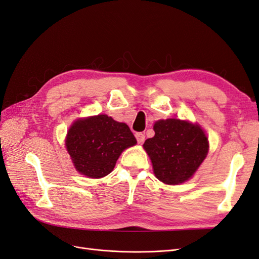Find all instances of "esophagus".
Returning <instances> with one entry per match:
<instances>
[{"instance_id": "obj_1", "label": "esophagus", "mask_w": 259, "mask_h": 259, "mask_svg": "<svg viewBox=\"0 0 259 259\" xmlns=\"http://www.w3.org/2000/svg\"><path fill=\"white\" fill-rule=\"evenodd\" d=\"M136 138H137L138 143H143L145 140V136H144V134H142V132H137Z\"/></svg>"}]
</instances>
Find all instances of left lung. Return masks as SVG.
I'll use <instances>...</instances> for the list:
<instances>
[{"label": "left lung", "instance_id": "1", "mask_svg": "<svg viewBox=\"0 0 259 259\" xmlns=\"http://www.w3.org/2000/svg\"><path fill=\"white\" fill-rule=\"evenodd\" d=\"M155 136L143 148L153 165L156 178L168 185L188 181L207 156L208 139L197 124L180 119L158 120Z\"/></svg>", "mask_w": 259, "mask_h": 259}]
</instances>
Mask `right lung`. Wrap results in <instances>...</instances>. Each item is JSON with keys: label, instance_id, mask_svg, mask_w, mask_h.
Listing matches in <instances>:
<instances>
[{"label": "right lung", "instance_id": "right-lung-1", "mask_svg": "<svg viewBox=\"0 0 259 259\" xmlns=\"http://www.w3.org/2000/svg\"><path fill=\"white\" fill-rule=\"evenodd\" d=\"M136 143L128 125L107 115L76 120L65 140L76 170L91 178L108 175L121 152Z\"/></svg>", "mask_w": 259, "mask_h": 259}]
</instances>
